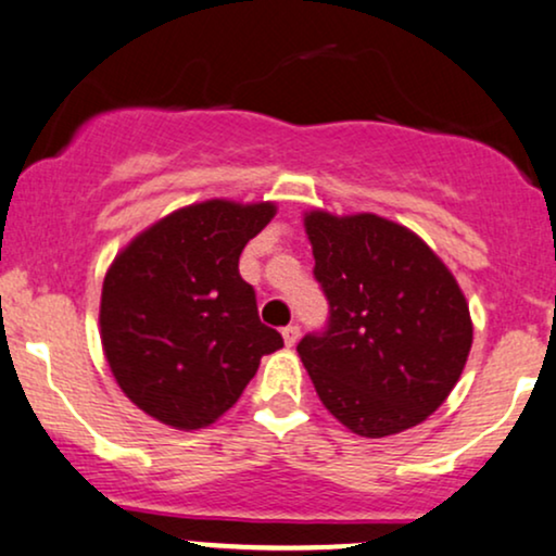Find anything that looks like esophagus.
I'll use <instances>...</instances> for the list:
<instances>
[{"mask_svg":"<svg viewBox=\"0 0 556 556\" xmlns=\"http://www.w3.org/2000/svg\"><path fill=\"white\" fill-rule=\"evenodd\" d=\"M299 334H301V327L299 325H289V327H283V340H286V345H296L299 342Z\"/></svg>","mask_w":556,"mask_h":556,"instance_id":"1","label":"esophagus"}]
</instances>
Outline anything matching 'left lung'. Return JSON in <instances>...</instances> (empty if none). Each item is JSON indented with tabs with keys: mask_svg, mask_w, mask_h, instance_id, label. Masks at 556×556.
<instances>
[{
	"mask_svg": "<svg viewBox=\"0 0 556 556\" xmlns=\"http://www.w3.org/2000/svg\"><path fill=\"white\" fill-rule=\"evenodd\" d=\"M304 226L330 317L296 351L321 404L366 438L422 422L471 351L456 278L420 237L376 214L312 211Z\"/></svg>",
	"mask_w": 556,
	"mask_h": 556,
	"instance_id": "8db88e82",
	"label": "left lung"
}]
</instances>
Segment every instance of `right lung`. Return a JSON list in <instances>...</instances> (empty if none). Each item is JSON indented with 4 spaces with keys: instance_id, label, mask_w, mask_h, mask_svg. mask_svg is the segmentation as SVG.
<instances>
[{
    "instance_id": "1",
    "label": "right lung",
    "mask_w": 556,
    "mask_h": 556,
    "mask_svg": "<svg viewBox=\"0 0 556 556\" xmlns=\"http://www.w3.org/2000/svg\"><path fill=\"white\" fill-rule=\"evenodd\" d=\"M273 203L205 201L164 216L113 260L102 283V351L123 394L180 430L216 422L260 358L283 348L260 321L239 255Z\"/></svg>"
}]
</instances>
